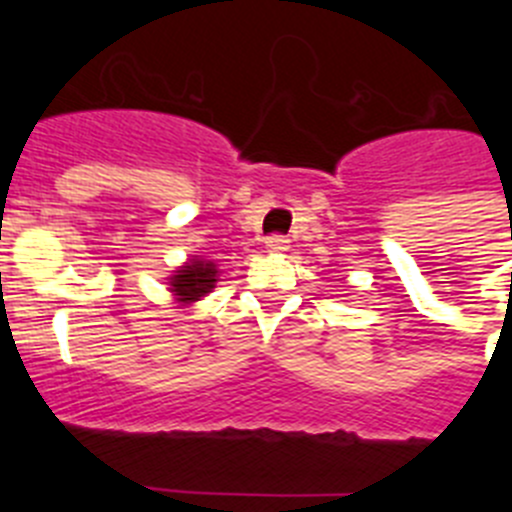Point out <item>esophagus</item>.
<instances>
[{
    "label": "esophagus",
    "mask_w": 512,
    "mask_h": 512,
    "mask_svg": "<svg viewBox=\"0 0 512 512\" xmlns=\"http://www.w3.org/2000/svg\"><path fill=\"white\" fill-rule=\"evenodd\" d=\"M287 238H284V235H269V238H266V248H269V251H287Z\"/></svg>",
    "instance_id": "1"
}]
</instances>
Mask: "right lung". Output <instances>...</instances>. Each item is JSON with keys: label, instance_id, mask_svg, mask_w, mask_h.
<instances>
[{"label": "right lung", "instance_id": "add662e5", "mask_svg": "<svg viewBox=\"0 0 512 512\" xmlns=\"http://www.w3.org/2000/svg\"><path fill=\"white\" fill-rule=\"evenodd\" d=\"M217 269L212 261H192L187 264L184 269H179L171 279V287L174 292L179 295V300L184 302H192V300H200L205 297L207 292H212L217 282Z\"/></svg>", "mask_w": 512, "mask_h": 512}]
</instances>
